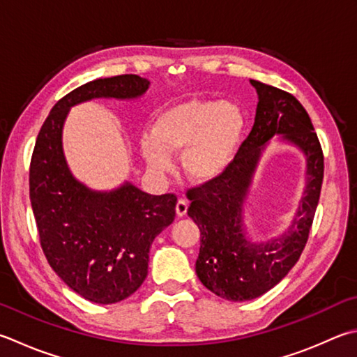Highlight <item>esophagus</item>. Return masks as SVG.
Wrapping results in <instances>:
<instances>
[{
	"label": "esophagus",
	"mask_w": 357,
	"mask_h": 357,
	"mask_svg": "<svg viewBox=\"0 0 357 357\" xmlns=\"http://www.w3.org/2000/svg\"><path fill=\"white\" fill-rule=\"evenodd\" d=\"M186 211H188V202L183 200V199H180V200L177 202V205H176L177 216H178V218L186 216Z\"/></svg>",
	"instance_id": "obj_1"
}]
</instances>
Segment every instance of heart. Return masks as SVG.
Masks as SVG:
<instances>
[{
    "instance_id": "b5f03b06",
    "label": "heart",
    "mask_w": 357,
    "mask_h": 357,
    "mask_svg": "<svg viewBox=\"0 0 357 357\" xmlns=\"http://www.w3.org/2000/svg\"><path fill=\"white\" fill-rule=\"evenodd\" d=\"M245 118L238 105L224 100L191 99L169 107L153 121L152 133L141 137V153L149 169H171V153H181V171L192 183L218 180L242 144Z\"/></svg>"
}]
</instances>
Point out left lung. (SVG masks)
Returning a JSON list of instances; mask_svg holds the SVG:
<instances>
[{
    "mask_svg": "<svg viewBox=\"0 0 357 357\" xmlns=\"http://www.w3.org/2000/svg\"><path fill=\"white\" fill-rule=\"evenodd\" d=\"M258 93L252 132L222 176L188 191V216L200 230L196 273L208 291L230 301L261 297L298 261L311 230L324 181V152L311 118L289 93L250 80ZM273 136L292 144L307 158V186L288 227L268 241H252L243 224V204L261 152Z\"/></svg>",
    "mask_w": 357,
    "mask_h": 357,
    "instance_id": "8db88e82",
    "label": "left lung"
}]
</instances>
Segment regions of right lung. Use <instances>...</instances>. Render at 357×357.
Returning <instances> with one entry per match:
<instances>
[{"mask_svg": "<svg viewBox=\"0 0 357 357\" xmlns=\"http://www.w3.org/2000/svg\"><path fill=\"white\" fill-rule=\"evenodd\" d=\"M149 85L137 74L80 85L52 107L33 147L29 196L40 244L63 283L93 303H118L143 284L151 245L176 218L177 197L152 196L130 181L112 191L84 185L66 165L63 124L74 105L137 99Z\"/></svg>", "mask_w": 357, "mask_h": 357, "instance_id": "obj_1", "label": "right lung"}]
</instances>
